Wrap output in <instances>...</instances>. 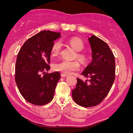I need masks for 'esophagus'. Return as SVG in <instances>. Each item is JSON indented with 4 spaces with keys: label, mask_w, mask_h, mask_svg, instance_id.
<instances>
[{
    "label": "esophagus",
    "mask_w": 133,
    "mask_h": 133,
    "mask_svg": "<svg viewBox=\"0 0 133 133\" xmlns=\"http://www.w3.org/2000/svg\"><path fill=\"white\" fill-rule=\"evenodd\" d=\"M61 76H62V77H67V76H68V75H67V74H65L64 73H62L61 74Z\"/></svg>",
    "instance_id": "1"
}]
</instances>
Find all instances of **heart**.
<instances>
[{
  "label": "heart",
  "instance_id": "obj_1",
  "mask_svg": "<svg viewBox=\"0 0 133 133\" xmlns=\"http://www.w3.org/2000/svg\"><path fill=\"white\" fill-rule=\"evenodd\" d=\"M68 43L74 50L77 51L75 54V57H77L81 61L85 62L87 59V56L84 52H81L85 46L83 42L77 37H72L68 40ZM61 42L59 41H56L53 43L51 47V54L54 56H57L61 52ZM52 68L56 71L62 72L65 74H70L74 71L79 70L80 64L79 62L76 60L72 61L63 60L59 62L54 63Z\"/></svg>",
  "mask_w": 133,
  "mask_h": 133
}]
</instances>
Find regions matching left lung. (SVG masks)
I'll list each match as a JSON object with an SVG mask.
<instances>
[{
	"instance_id": "1",
	"label": "left lung",
	"mask_w": 133,
	"mask_h": 133,
	"mask_svg": "<svg viewBox=\"0 0 133 133\" xmlns=\"http://www.w3.org/2000/svg\"><path fill=\"white\" fill-rule=\"evenodd\" d=\"M88 40L92 60L81 74L90 79L83 82L77 78L72 91L75 102L86 108L96 106L105 99L113 84L116 71L115 58L107 43L94 35Z\"/></svg>"
}]
</instances>
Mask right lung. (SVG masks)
Listing matches in <instances>:
<instances>
[{
	"label": "right lung",
	"mask_w": 133,
	"mask_h": 133,
	"mask_svg": "<svg viewBox=\"0 0 133 133\" xmlns=\"http://www.w3.org/2000/svg\"><path fill=\"white\" fill-rule=\"evenodd\" d=\"M61 32L42 31L23 43L17 54L15 81L23 98L32 104L43 105L50 102L61 74L48 73L54 41ZM43 74L41 75V73Z\"/></svg>",
	"instance_id": "add662e5"
}]
</instances>
